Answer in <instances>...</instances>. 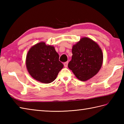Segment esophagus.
Here are the masks:
<instances>
[{
	"label": "esophagus",
	"instance_id": "esophagus-1",
	"mask_svg": "<svg viewBox=\"0 0 124 124\" xmlns=\"http://www.w3.org/2000/svg\"><path fill=\"white\" fill-rule=\"evenodd\" d=\"M68 62H66L64 63V66L65 68H67L68 67Z\"/></svg>",
	"mask_w": 124,
	"mask_h": 124
}]
</instances>
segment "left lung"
I'll use <instances>...</instances> for the list:
<instances>
[{"instance_id":"obj_1","label":"left lung","mask_w":124,"mask_h":124,"mask_svg":"<svg viewBox=\"0 0 124 124\" xmlns=\"http://www.w3.org/2000/svg\"><path fill=\"white\" fill-rule=\"evenodd\" d=\"M72 53L68 68L80 81H86L93 77L102 66V50L90 38H82L72 46Z\"/></svg>"}]
</instances>
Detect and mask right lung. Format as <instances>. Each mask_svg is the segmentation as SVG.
Listing matches in <instances>:
<instances>
[{"label":"right lung","mask_w":124,"mask_h":124,"mask_svg":"<svg viewBox=\"0 0 124 124\" xmlns=\"http://www.w3.org/2000/svg\"><path fill=\"white\" fill-rule=\"evenodd\" d=\"M26 65L34 79L46 84L54 81L63 68L54 46L44 42L36 43L30 48L26 55Z\"/></svg>","instance_id":"right-lung-1"}]
</instances>
